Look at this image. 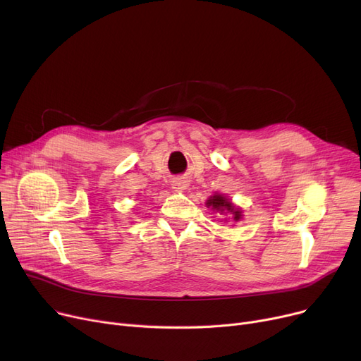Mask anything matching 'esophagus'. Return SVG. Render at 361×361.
Segmentation results:
<instances>
[{"mask_svg": "<svg viewBox=\"0 0 361 361\" xmlns=\"http://www.w3.org/2000/svg\"><path fill=\"white\" fill-rule=\"evenodd\" d=\"M173 190L174 192H177V193H181V192H184L185 190V187H187V183L184 181V180H181V178H177V180H174L173 181Z\"/></svg>", "mask_w": 361, "mask_h": 361, "instance_id": "esophagus-1", "label": "esophagus"}]
</instances>
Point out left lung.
Masks as SVG:
<instances>
[{"label": "left lung", "mask_w": 361, "mask_h": 361, "mask_svg": "<svg viewBox=\"0 0 361 361\" xmlns=\"http://www.w3.org/2000/svg\"><path fill=\"white\" fill-rule=\"evenodd\" d=\"M206 206L211 207V209H214L219 215H224V214L230 215L234 222H238L243 219L241 207L237 206L235 203H233V200L230 197H226L222 193H215L214 196H211L206 200Z\"/></svg>", "instance_id": "obj_1"}]
</instances>
